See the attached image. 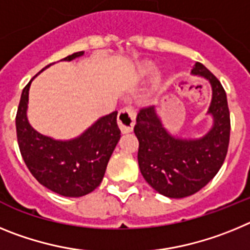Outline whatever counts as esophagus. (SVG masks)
Listing matches in <instances>:
<instances>
[{"label":"esophagus","instance_id":"34e87169","mask_svg":"<svg viewBox=\"0 0 250 250\" xmlns=\"http://www.w3.org/2000/svg\"><path fill=\"white\" fill-rule=\"evenodd\" d=\"M136 115L135 111L130 107V106H125L119 111L118 114V125L123 132H130L132 131V127L135 125Z\"/></svg>","mask_w":250,"mask_h":250}]
</instances>
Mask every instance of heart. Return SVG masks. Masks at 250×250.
<instances>
[{"mask_svg": "<svg viewBox=\"0 0 250 250\" xmlns=\"http://www.w3.org/2000/svg\"><path fill=\"white\" fill-rule=\"evenodd\" d=\"M152 72H154V66L147 62L144 63V65H141L140 67H138V70H136V76L139 79H145V77L150 76ZM155 79H158V77H155Z\"/></svg>", "mask_w": 250, "mask_h": 250, "instance_id": "obj_1", "label": "heart"}]
</instances>
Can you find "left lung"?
I'll return each mask as SVG.
<instances>
[{"mask_svg": "<svg viewBox=\"0 0 250 250\" xmlns=\"http://www.w3.org/2000/svg\"><path fill=\"white\" fill-rule=\"evenodd\" d=\"M191 74L209 80L213 89L209 114L214 125L204 138L178 139L164 129L154 106L141 107L134 127L139 140L138 163L147 184L169 198L195 194L216 175L225 160L230 138V114L220 81L203 63Z\"/></svg>", "mask_w": 250, "mask_h": 250, "instance_id": "1", "label": "left lung"}]
</instances>
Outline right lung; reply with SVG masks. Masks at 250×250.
<instances>
[{
	"instance_id": "right-lung-1",
	"label": "right lung",
	"mask_w": 250,
	"mask_h": 250,
	"mask_svg": "<svg viewBox=\"0 0 250 250\" xmlns=\"http://www.w3.org/2000/svg\"><path fill=\"white\" fill-rule=\"evenodd\" d=\"M81 55L83 51L63 60L71 61ZM31 81L22 90L16 114L17 143L26 167L40 184L60 195L77 198L91 193L103 182L110 156L120 139L118 111L99 119L79 138L54 140L37 132L27 121Z\"/></svg>"
}]
</instances>
